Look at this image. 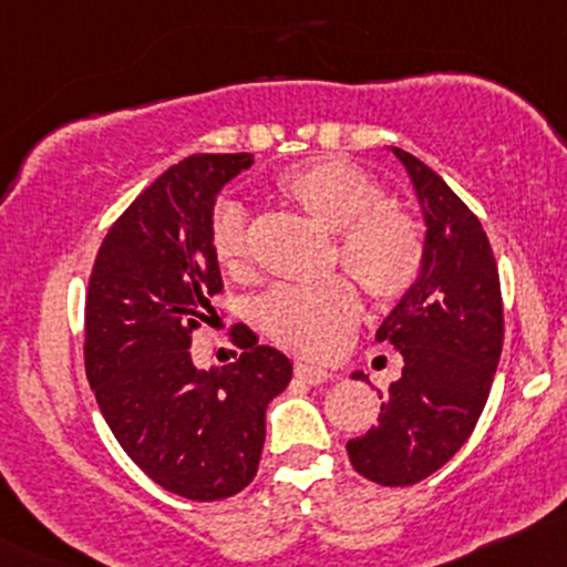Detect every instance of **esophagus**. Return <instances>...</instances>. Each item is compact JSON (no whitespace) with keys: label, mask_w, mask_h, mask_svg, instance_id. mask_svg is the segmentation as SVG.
<instances>
[{"label":"esophagus","mask_w":567,"mask_h":567,"mask_svg":"<svg viewBox=\"0 0 567 567\" xmlns=\"http://www.w3.org/2000/svg\"><path fill=\"white\" fill-rule=\"evenodd\" d=\"M296 377L307 384H322L328 382V379H333L331 371H326L322 365L315 363H296Z\"/></svg>","instance_id":"obj_1"}]
</instances>
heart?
<instances>
[{
	"instance_id": "b5f03b06",
	"label": "heart",
	"mask_w": 567,
	"mask_h": 567,
	"mask_svg": "<svg viewBox=\"0 0 567 567\" xmlns=\"http://www.w3.org/2000/svg\"><path fill=\"white\" fill-rule=\"evenodd\" d=\"M277 190L328 231H336L333 264L358 279L377 301H398L420 282L427 258L422 223L384 202V188L344 158H315L277 177ZM217 266L239 274L250 264V228L236 202H217L209 220ZM360 317L352 279L277 285L255 307V320L277 344L301 354H331L350 339Z\"/></svg>"
}]
</instances>
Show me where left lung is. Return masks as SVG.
<instances>
[{"mask_svg": "<svg viewBox=\"0 0 567 567\" xmlns=\"http://www.w3.org/2000/svg\"><path fill=\"white\" fill-rule=\"evenodd\" d=\"M427 223L420 282L384 317L377 341L403 354L377 425L347 441L352 468L384 487L422 482L455 457L484 412L503 350V298L478 217L412 153L393 147ZM363 379V374H354Z\"/></svg>", "mask_w": 567, "mask_h": 567, "instance_id": "left-lung-1", "label": "left lung"}]
</instances>
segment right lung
I'll return each mask as SVG.
<instances>
[{
  "mask_svg": "<svg viewBox=\"0 0 567 567\" xmlns=\"http://www.w3.org/2000/svg\"><path fill=\"white\" fill-rule=\"evenodd\" d=\"M252 153H196L147 185L117 217L85 293V377L126 455L164 489L223 501L258 474L266 406L288 388L290 360L258 344L226 369L190 360V333L223 293L209 250L215 196Z\"/></svg>",
  "mask_w": 567,
  "mask_h": 567,
  "instance_id": "add662e5",
  "label": "right lung"
}]
</instances>
